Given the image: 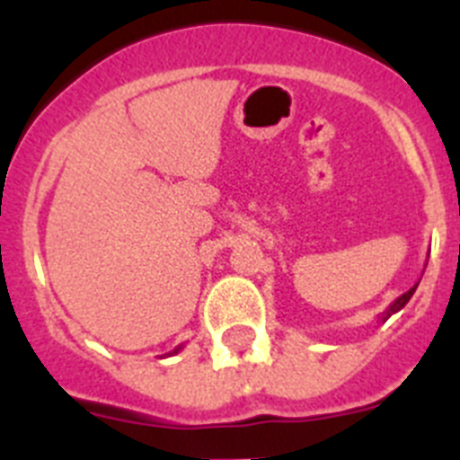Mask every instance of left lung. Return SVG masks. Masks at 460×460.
<instances>
[{"mask_svg": "<svg viewBox=\"0 0 460 460\" xmlns=\"http://www.w3.org/2000/svg\"><path fill=\"white\" fill-rule=\"evenodd\" d=\"M417 286H420V283H417ZM417 286H414V288H410L408 292H403V295L398 296V299H394V302L389 304V306H387V311H385V313H382V315H380V318H382V323H385V320H389V318H392L394 313H398V311H401V308L405 306V304L410 302V296L414 295V290H417Z\"/></svg>", "mask_w": 460, "mask_h": 460, "instance_id": "obj_1", "label": "left lung"}]
</instances>
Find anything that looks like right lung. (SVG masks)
Here are the masks:
<instances>
[{
    "mask_svg": "<svg viewBox=\"0 0 460 460\" xmlns=\"http://www.w3.org/2000/svg\"><path fill=\"white\" fill-rule=\"evenodd\" d=\"M181 348H184V345H177V348H174V350H172V352H168V355H177V352H180V350H181Z\"/></svg>",
    "mask_w": 460,
    "mask_h": 460,
    "instance_id": "right-lung-1",
    "label": "right lung"
}]
</instances>
